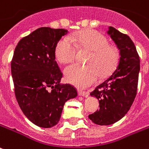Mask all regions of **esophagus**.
Returning <instances> with one entry per match:
<instances>
[{"mask_svg": "<svg viewBox=\"0 0 149 149\" xmlns=\"http://www.w3.org/2000/svg\"><path fill=\"white\" fill-rule=\"evenodd\" d=\"M78 94H79V96H82V97H87L88 95H89V93L87 92V91H78Z\"/></svg>", "mask_w": 149, "mask_h": 149, "instance_id": "esophagus-1", "label": "esophagus"}]
</instances>
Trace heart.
<instances>
[{
	"mask_svg": "<svg viewBox=\"0 0 149 149\" xmlns=\"http://www.w3.org/2000/svg\"><path fill=\"white\" fill-rule=\"evenodd\" d=\"M77 47L92 51L87 63L81 65L72 64L64 70L69 83L76 87L85 88L97 81L99 76L104 77L114 70L118 62L117 50L109 45L106 37L96 31H85L71 34L58 42L55 56L60 62L66 64L76 58Z\"/></svg>",
	"mask_w": 149,
	"mask_h": 149,
	"instance_id": "obj_1",
	"label": "heart"
}]
</instances>
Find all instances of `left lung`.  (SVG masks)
<instances>
[{
	"mask_svg": "<svg viewBox=\"0 0 149 149\" xmlns=\"http://www.w3.org/2000/svg\"><path fill=\"white\" fill-rule=\"evenodd\" d=\"M107 33L120 51V59L109 78L91 93L98 100L100 109L88 117L101 126L112 124L127 113L137 95L140 71V58L130 37L112 26Z\"/></svg>",
	"mask_w": 149,
	"mask_h": 149,
	"instance_id": "1",
	"label": "left lung"
}]
</instances>
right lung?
Segmentation results:
<instances>
[{
	"label": "right lung",
	"mask_w": 149,
	"mask_h": 149,
	"mask_svg": "<svg viewBox=\"0 0 149 149\" xmlns=\"http://www.w3.org/2000/svg\"><path fill=\"white\" fill-rule=\"evenodd\" d=\"M64 29L41 27L19 40L11 63L15 95L33 123L50 128L58 123L65 103L77 96L76 88L62 84L55 47Z\"/></svg>",
	"instance_id": "add662e5"
}]
</instances>
